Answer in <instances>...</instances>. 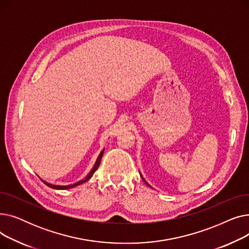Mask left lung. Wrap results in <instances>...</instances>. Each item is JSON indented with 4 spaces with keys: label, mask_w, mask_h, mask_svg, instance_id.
I'll list each match as a JSON object with an SVG mask.
<instances>
[{
    "label": "left lung",
    "mask_w": 249,
    "mask_h": 249,
    "mask_svg": "<svg viewBox=\"0 0 249 249\" xmlns=\"http://www.w3.org/2000/svg\"><path fill=\"white\" fill-rule=\"evenodd\" d=\"M140 177H141V178H142V179H143V180H144V181H145V184H146V185H147V186H148V187H150V185H149V184H148V182H147V181H146V180H145V179H144V178H143V177H142V176H141V174H140Z\"/></svg>",
    "instance_id": "obj_1"
}]
</instances>
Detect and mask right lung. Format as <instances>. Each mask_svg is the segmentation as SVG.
<instances>
[{
  "label": "right lung",
  "mask_w": 249,
  "mask_h": 249,
  "mask_svg": "<svg viewBox=\"0 0 249 249\" xmlns=\"http://www.w3.org/2000/svg\"><path fill=\"white\" fill-rule=\"evenodd\" d=\"M104 150H105V148L101 151V153H100V155L98 156V159H97V161H96V163H95V165H94V167L91 168V171L89 173V175L84 178V179H82V180H78L77 182H74V184H71V185H69V186H56V185H52V184H49V182H47V181H45V180H43V179H41L44 184L46 185V186H48L49 188H52V189H55V190H68V189H71V188H74V187H76V186H80V185H82V184H84V182H86V181H88L91 177H93V175L95 174V172L97 171L98 169V167H99V165H100V163H101V160H102V156H103V153H104Z\"/></svg>",
  "instance_id": "right-lung-1"
}]
</instances>
